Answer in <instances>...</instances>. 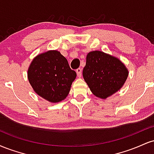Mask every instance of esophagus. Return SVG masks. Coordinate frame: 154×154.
I'll return each mask as SVG.
<instances>
[{"label":"esophagus","instance_id":"obj_1","mask_svg":"<svg viewBox=\"0 0 154 154\" xmlns=\"http://www.w3.org/2000/svg\"><path fill=\"white\" fill-rule=\"evenodd\" d=\"M76 72H77V75L78 76V77H80L81 75H82V69L78 68L76 70Z\"/></svg>","mask_w":154,"mask_h":154}]
</instances>
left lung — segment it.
<instances>
[{
	"instance_id": "obj_1",
	"label": "left lung",
	"mask_w": 154,
	"mask_h": 154,
	"mask_svg": "<svg viewBox=\"0 0 154 154\" xmlns=\"http://www.w3.org/2000/svg\"><path fill=\"white\" fill-rule=\"evenodd\" d=\"M128 69L118 58L100 51L89 52L82 75L93 95L101 99L119 91L125 85Z\"/></svg>"
}]
</instances>
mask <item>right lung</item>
I'll return each mask as SVG.
<instances>
[{"label":"right lung","mask_w":154,"mask_h":154,"mask_svg":"<svg viewBox=\"0 0 154 154\" xmlns=\"http://www.w3.org/2000/svg\"><path fill=\"white\" fill-rule=\"evenodd\" d=\"M76 77L66 58L57 50L35 56L27 71L33 91L51 103H59L66 98Z\"/></svg>","instance_id":"obj_1"}]
</instances>
